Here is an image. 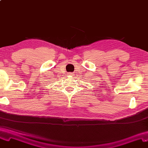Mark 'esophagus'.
<instances>
[{"label": "esophagus", "mask_w": 148, "mask_h": 148, "mask_svg": "<svg viewBox=\"0 0 148 148\" xmlns=\"http://www.w3.org/2000/svg\"><path fill=\"white\" fill-rule=\"evenodd\" d=\"M69 75H71V76H72V75H73V74H72V73H69Z\"/></svg>", "instance_id": "34e87169"}]
</instances>
